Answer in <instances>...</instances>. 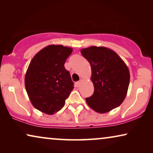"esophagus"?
<instances>
[{
    "instance_id": "1",
    "label": "esophagus",
    "mask_w": 153,
    "mask_h": 153,
    "mask_svg": "<svg viewBox=\"0 0 153 153\" xmlns=\"http://www.w3.org/2000/svg\"><path fill=\"white\" fill-rule=\"evenodd\" d=\"M82 82H83V81L81 80V79H80V80H79V81H77V82H76V85H77V86H78V87L80 86L81 83H82Z\"/></svg>"
}]
</instances>
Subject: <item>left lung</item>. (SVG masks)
<instances>
[{"instance_id":"left-lung-1","label":"left lung","mask_w":153,"mask_h":153,"mask_svg":"<svg viewBox=\"0 0 153 153\" xmlns=\"http://www.w3.org/2000/svg\"><path fill=\"white\" fill-rule=\"evenodd\" d=\"M91 67L94 93L85 98L87 104L100 114L110 111L124 101L129 83V69L113 50L104 47H90L81 50Z\"/></svg>"}]
</instances>
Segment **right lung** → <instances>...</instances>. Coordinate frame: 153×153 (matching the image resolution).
<instances>
[{
    "label": "right lung",
    "mask_w": 153,
    "mask_h": 153,
    "mask_svg": "<svg viewBox=\"0 0 153 153\" xmlns=\"http://www.w3.org/2000/svg\"><path fill=\"white\" fill-rule=\"evenodd\" d=\"M71 47L49 45L31 60L25 76V86L33 106L41 112L53 115L63 107L74 88L70 72L65 68Z\"/></svg>",
    "instance_id": "add662e5"
}]
</instances>
